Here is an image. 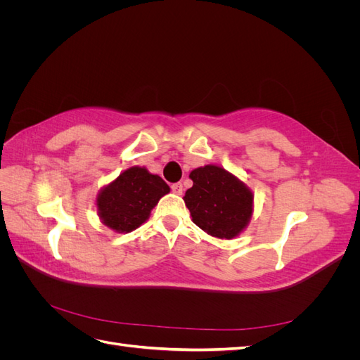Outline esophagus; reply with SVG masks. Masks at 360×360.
I'll list each match as a JSON object with an SVG mask.
<instances>
[{
  "mask_svg": "<svg viewBox=\"0 0 360 360\" xmlns=\"http://www.w3.org/2000/svg\"><path fill=\"white\" fill-rule=\"evenodd\" d=\"M171 191L176 193V195H181L183 193V186H181V183H174L172 186H171Z\"/></svg>",
  "mask_w": 360,
  "mask_h": 360,
  "instance_id": "obj_1",
  "label": "esophagus"
}]
</instances>
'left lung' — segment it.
<instances>
[{"instance_id": "1", "label": "left lung", "mask_w": 360, "mask_h": 360, "mask_svg": "<svg viewBox=\"0 0 360 360\" xmlns=\"http://www.w3.org/2000/svg\"><path fill=\"white\" fill-rule=\"evenodd\" d=\"M189 177L193 184L183 200L193 224L207 234L226 240L240 234L254 213L252 191L217 165L195 168Z\"/></svg>"}]
</instances>
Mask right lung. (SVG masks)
Instances as JSON below:
<instances>
[{
    "label": "right lung",
    "mask_w": 360,
    "mask_h": 360,
    "mask_svg": "<svg viewBox=\"0 0 360 360\" xmlns=\"http://www.w3.org/2000/svg\"><path fill=\"white\" fill-rule=\"evenodd\" d=\"M169 186L146 167H130L96 197L97 214L115 233H130L143 225Z\"/></svg>",
    "instance_id": "obj_1"
}]
</instances>
